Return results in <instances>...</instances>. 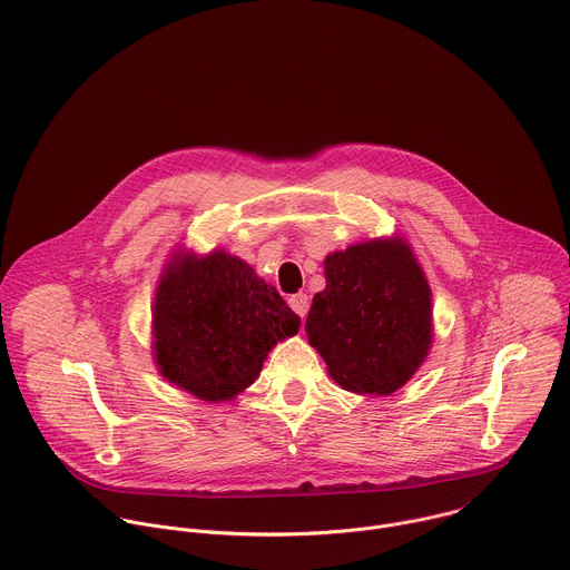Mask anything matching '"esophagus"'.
Instances as JSON below:
<instances>
[{
	"label": "esophagus",
	"mask_w": 570,
	"mask_h": 570,
	"mask_svg": "<svg viewBox=\"0 0 570 570\" xmlns=\"http://www.w3.org/2000/svg\"><path fill=\"white\" fill-rule=\"evenodd\" d=\"M287 303H289V307H292L301 318H305V314H307V309H309V298H307V294L298 292V294L289 296Z\"/></svg>",
	"instance_id": "34e87169"
}]
</instances>
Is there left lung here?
Listing matches in <instances>:
<instances>
[{
  "label": "left lung",
  "instance_id": "left-lung-1",
  "mask_svg": "<svg viewBox=\"0 0 570 570\" xmlns=\"http://www.w3.org/2000/svg\"><path fill=\"white\" fill-rule=\"evenodd\" d=\"M338 386L391 395L431 346V289L404 240H371L325 258V289L305 321Z\"/></svg>",
  "mask_w": 570,
  "mask_h": 570
}]
</instances>
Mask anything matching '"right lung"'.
<instances>
[{
	"mask_svg": "<svg viewBox=\"0 0 570 570\" xmlns=\"http://www.w3.org/2000/svg\"><path fill=\"white\" fill-rule=\"evenodd\" d=\"M155 355L161 375L206 400H232L261 373L276 341L298 332L276 287L236 256H177L155 296Z\"/></svg>",
	"mask_w": 570,
	"mask_h": 570,
	"instance_id": "add662e5",
	"label": "right lung"
}]
</instances>
